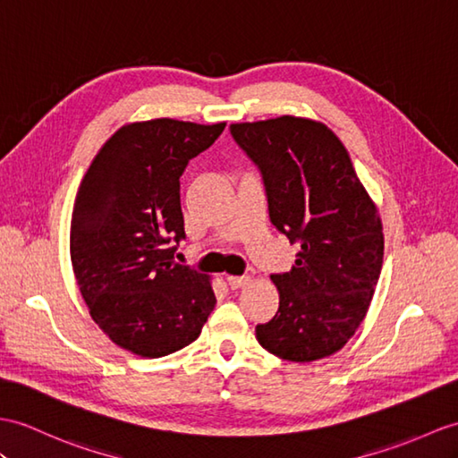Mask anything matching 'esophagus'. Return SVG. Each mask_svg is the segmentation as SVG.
Returning <instances> with one entry per match:
<instances>
[{
	"label": "esophagus",
	"mask_w": 458,
	"mask_h": 458,
	"mask_svg": "<svg viewBox=\"0 0 458 458\" xmlns=\"http://www.w3.org/2000/svg\"><path fill=\"white\" fill-rule=\"evenodd\" d=\"M250 282L249 276H229L227 277V284L231 289H239V287H244Z\"/></svg>",
	"instance_id": "obj_1"
}]
</instances>
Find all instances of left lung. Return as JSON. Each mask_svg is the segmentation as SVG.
Returning a JSON list of instances; mask_svg holds the SVG:
<instances>
[{
	"label": "left lung",
	"instance_id": "obj_1",
	"mask_svg": "<svg viewBox=\"0 0 458 458\" xmlns=\"http://www.w3.org/2000/svg\"><path fill=\"white\" fill-rule=\"evenodd\" d=\"M260 171L272 225L299 242L292 272L272 274L280 309L256 327L264 350L315 361L360 328L383 267V225L348 151L325 124L295 116L231 124Z\"/></svg>",
	"mask_w": 458,
	"mask_h": 458
}]
</instances>
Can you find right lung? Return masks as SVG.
<instances>
[{
	"mask_svg": "<svg viewBox=\"0 0 458 458\" xmlns=\"http://www.w3.org/2000/svg\"><path fill=\"white\" fill-rule=\"evenodd\" d=\"M223 130L225 122L171 118L128 124L97 153L77 191V285L106 336L141 358L182 350L216 307L208 276L173 259L186 239L181 176Z\"/></svg>",
	"mask_w": 458,
	"mask_h": 458,
	"instance_id": "add662e5",
	"label": "right lung"
}]
</instances>
